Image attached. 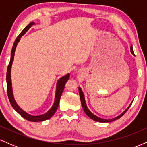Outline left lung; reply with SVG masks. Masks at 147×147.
I'll return each mask as SVG.
<instances>
[{"label": "left lung", "instance_id": "left-lung-1", "mask_svg": "<svg viewBox=\"0 0 147 147\" xmlns=\"http://www.w3.org/2000/svg\"><path fill=\"white\" fill-rule=\"evenodd\" d=\"M131 52H132L133 55H134V53H133L132 45H131ZM79 95H80V99H81V102H82V107H83V109H84V112H85V113L89 117H90L91 119H93V120H95V121H97V122H113V121L115 120V119H119V118H120L122 115H124V113H125L126 111H128V109H129L130 106H131V104H130L129 106L127 108V109H126L125 111H124V112H123L122 114L119 115V116H117V117H116L115 118H113V119H102V118H99L98 117H97V116L95 115H94V114H92V113H91L90 111H89V109L87 108L86 104L85 99H84V95L83 92H82V89H81L80 88H79Z\"/></svg>", "mask_w": 147, "mask_h": 147}]
</instances>
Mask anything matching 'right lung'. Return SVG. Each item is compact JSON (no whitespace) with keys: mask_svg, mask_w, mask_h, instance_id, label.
<instances>
[{"mask_svg":"<svg viewBox=\"0 0 147 147\" xmlns=\"http://www.w3.org/2000/svg\"><path fill=\"white\" fill-rule=\"evenodd\" d=\"M34 24V23L32 22L29 25H27L26 27L22 30V32L19 35L17 36V38L15 40L14 44H13L12 50H11V59H10V61L9 65L7 66V75H6V80H7V95L8 98H9V102L11 104V105L12 106V107L14 108V109L16 112H18L23 118H25L27 120L30 121V122H41V121L46 120V119H50V117L55 114V113L56 112L57 108H58L59 104V101L61 96L62 95V92H63L64 87H65V84L67 82V81L70 78V75L68 74L64 77H61L59 80L57 82V90H56V95H55V103H54L53 106H52L51 109L49 110L46 113L41 115H38V116H32L31 115L28 114L27 113H25L24 111H23L21 108L17 105L16 102H15L14 99V96H13L12 93V88H11V64H12L13 60H14V52H15V49L16 48V45H17L18 42L19 41L21 37L23 36L24 34L28 31V30L31 28V26Z\"/></svg>","mask_w":147,"mask_h":147,"instance_id":"1","label":"right lung"}]
</instances>
